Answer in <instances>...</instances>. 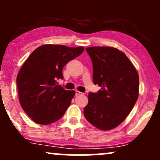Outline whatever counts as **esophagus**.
<instances>
[{
    "label": "esophagus",
    "instance_id": "esophagus-1",
    "mask_svg": "<svg viewBox=\"0 0 160 160\" xmlns=\"http://www.w3.org/2000/svg\"><path fill=\"white\" fill-rule=\"evenodd\" d=\"M82 93L81 92L78 91V90H75V95H82Z\"/></svg>",
    "mask_w": 160,
    "mask_h": 160
}]
</instances>
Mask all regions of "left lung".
Returning a JSON list of instances; mask_svg holds the SVG:
<instances>
[{
	"instance_id": "obj_1",
	"label": "left lung",
	"mask_w": 160,
	"mask_h": 160,
	"mask_svg": "<svg viewBox=\"0 0 160 160\" xmlns=\"http://www.w3.org/2000/svg\"><path fill=\"white\" fill-rule=\"evenodd\" d=\"M86 50L92 63L93 82L102 89L89 93L84 117L99 129H112L126 118L136 103L138 74L128 57L119 49L93 47Z\"/></svg>"
}]
</instances>
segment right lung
I'll return each mask as SVG.
<instances>
[{
  "label": "right lung",
  "mask_w": 160,
  "mask_h": 160,
  "mask_svg": "<svg viewBox=\"0 0 160 160\" xmlns=\"http://www.w3.org/2000/svg\"><path fill=\"white\" fill-rule=\"evenodd\" d=\"M84 48L64 45L40 46L30 55L16 78L19 102L36 123L48 125L62 118L74 98V90L57 85L62 69Z\"/></svg>",
  "instance_id": "add662e5"
}]
</instances>
